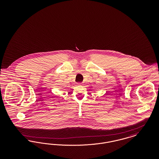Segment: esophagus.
<instances>
[{
  "label": "esophagus",
  "mask_w": 159,
  "mask_h": 159,
  "mask_svg": "<svg viewBox=\"0 0 159 159\" xmlns=\"http://www.w3.org/2000/svg\"><path fill=\"white\" fill-rule=\"evenodd\" d=\"M77 84H79V85H80V84H82V83H77Z\"/></svg>",
  "instance_id": "obj_1"
}]
</instances>
